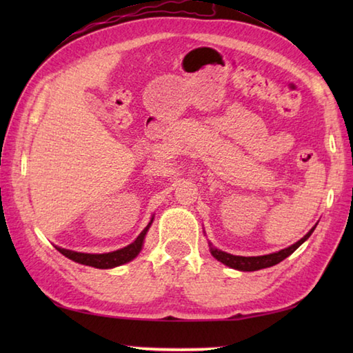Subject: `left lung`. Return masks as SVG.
<instances>
[{"label": "left lung", "instance_id": "left-lung-1", "mask_svg": "<svg viewBox=\"0 0 353 353\" xmlns=\"http://www.w3.org/2000/svg\"><path fill=\"white\" fill-rule=\"evenodd\" d=\"M314 229H316V226H314L308 232V234H306L301 239V241H297L296 244H292V245L287 247V249H283V250H279L277 253L264 254V256H235V254L221 252L219 249H214V247H211V253H212V256L215 259H219L220 262H223L224 265L232 267L235 270H241V272H256V270L279 264L281 261H283L285 258H288L292 252L299 249V247H301L306 241V239L311 236Z\"/></svg>", "mask_w": 353, "mask_h": 353}]
</instances>
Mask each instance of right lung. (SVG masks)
I'll list each match as a JSON object with an SVG mask.
<instances>
[{
  "mask_svg": "<svg viewBox=\"0 0 353 353\" xmlns=\"http://www.w3.org/2000/svg\"><path fill=\"white\" fill-rule=\"evenodd\" d=\"M153 221V220H152ZM148 226L141 232L138 238L134 239L132 244H129L124 249H119L117 252H110V253H101V254H92V253H79V252H72V250H66L61 249V247H56V249L61 252L63 256L68 259H72L74 262H79V264L89 265V267H95V268H112V267H118L121 264H125V262L132 261L142 249V243H144V236L147 234Z\"/></svg>",
  "mask_w": 353,
  "mask_h": 353,
  "instance_id": "add662e5",
  "label": "right lung"
}]
</instances>
